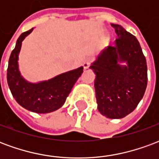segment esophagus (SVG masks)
Instances as JSON below:
<instances>
[{
  "label": "esophagus",
  "mask_w": 159,
  "mask_h": 159,
  "mask_svg": "<svg viewBox=\"0 0 159 159\" xmlns=\"http://www.w3.org/2000/svg\"><path fill=\"white\" fill-rule=\"evenodd\" d=\"M91 62H92L91 59H85V60H84V62L83 63V68H84V69H88V68L89 67Z\"/></svg>",
  "instance_id": "1"
}]
</instances>
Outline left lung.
I'll return each mask as SVG.
<instances>
[{
	"mask_svg": "<svg viewBox=\"0 0 159 159\" xmlns=\"http://www.w3.org/2000/svg\"><path fill=\"white\" fill-rule=\"evenodd\" d=\"M117 39L104 49L90 68L95 73L98 110L109 118H122L133 111L147 85L146 58L136 37L111 24ZM126 62L127 66L120 65Z\"/></svg>",
	"mask_w": 159,
	"mask_h": 159,
	"instance_id": "1",
	"label": "left lung"
}]
</instances>
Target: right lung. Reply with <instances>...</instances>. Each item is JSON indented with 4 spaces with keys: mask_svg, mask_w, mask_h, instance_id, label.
Wrapping results in <instances>:
<instances>
[{
    "mask_svg": "<svg viewBox=\"0 0 159 159\" xmlns=\"http://www.w3.org/2000/svg\"><path fill=\"white\" fill-rule=\"evenodd\" d=\"M33 30L22 33L17 40L9 58L7 79L16 101L27 110L36 113H48L65 104L74 84L83 72V67L62 73L48 81L31 83L23 78L19 70V54L22 42Z\"/></svg>",
    "mask_w": 159,
    "mask_h": 159,
    "instance_id": "right-lung-1",
    "label": "right lung"
}]
</instances>
